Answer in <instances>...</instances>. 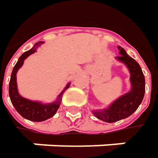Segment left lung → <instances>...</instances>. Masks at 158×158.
Returning <instances> with one entry per match:
<instances>
[{
	"mask_svg": "<svg viewBox=\"0 0 158 158\" xmlns=\"http://www.w3.org/2000/svg\"><path fill=\"white\" fill-rule=\"evenodd\" d=\"M120 56L116 59L126 65L130 71V82L131 89L129 92L123 94L106 109L94 110V115L106 123H114L124 119L137 110L142 102L145 93V78L139 63L131 58L121 46L117 47Z\"/></svg>",
	"mask_w": 158,
	"mask_h": 158,
	"instance_id": "8db88e82",
	"label": "left lung"
}]
</instances>
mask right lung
I'll return each instance as SVG.
<instances>
[{"label":"right lung","instance_id":"obj_1","mask_svg":"<svg viewBox=\"0 0 158 158\" xmlns=\"http://www.w3.org/2000/svg\"><path fill=\"white\" fill-rule=\"evenodd\" d=\"M43 44V42H39L35 46L25 53H23L19 57L17 64L13 68L10 76V81L9 85V94L10 98L11 100L12 105L14 106L15 109L24 118L33 121V122H43L49 118L52 117L56 114L57 110L59 109L61 99H62V94L63 92L67 90L69 87L70 83H68L64 91H62L59 95L58 99L56 101L50 103V104H44L38 101H32L27 99L23 98L18 91V85H17V73L20 67L23 66L24 60L30 56L31 54L36 52V49L38 46H40Z\"/></svg>","mask_w":158,"mask_h":158}]
</instances>
